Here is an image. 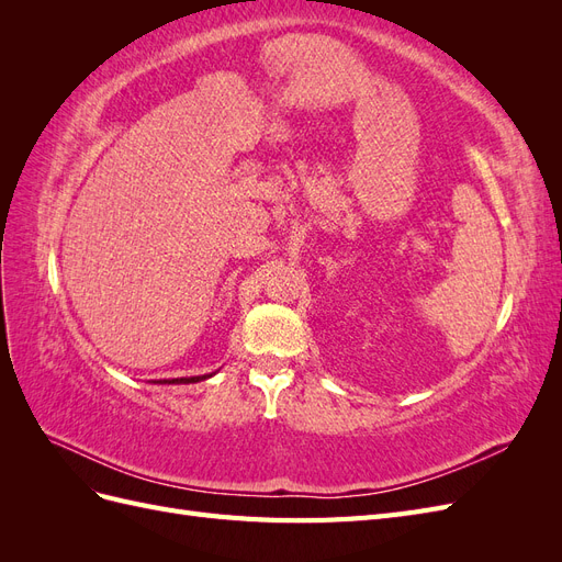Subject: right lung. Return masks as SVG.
Segmentation results:
<instances>
[{"label":"right lung","mask_w":562,"mask_h":562,"mask_svg":"<svg viewBox=\"0 0 562 562\" xmlns=\"http://www.w3.org/2000/svg\"><path fill=\"white\" fill-rule=\"evenodd\" d=\"M211 375H196V378H180V380H159V384H194V382H201L206 380Z\"/></svg>","instance_id":"obj_1"}]
</instances>
